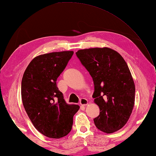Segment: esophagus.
I'll return each mask as SVG.
<instances>
[{"mask_svg": "<svg viewBox=\"0 0 156 156\" xmlns=\"http://www.w3.org/2000/svg\"><path fill=\"white\" fill-rule=\"evenodd\" d=\"M80 105H81L82 106H85L88 104V100L85 99V98H81V99H80Z\"/></svg>", "mask_w": 156, "mask_h": 156, "instance_id": "34e87169", "label": "esophagus"}]
</instances>
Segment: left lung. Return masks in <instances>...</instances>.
Returning a JSON list of instances; mask_svg holds the SVG:
<instances>
[{"label":"left lung","mask_w":156,"mask_h":156,"mask_svg":"<svg viewBox=\"0 0 156 156\" xmlns=\"http://www.w3.org/2000/svg\"><path fill=\"white\" fill-rule=\"evenodd\" d=\"M76 55L93 80L92 97L100 114L94 119L102 132L112 133L124 126L134 105L135 85L122 57L110 48L79 50Z\"/></svg>","instance_id":"obj_1"}]
</instances>
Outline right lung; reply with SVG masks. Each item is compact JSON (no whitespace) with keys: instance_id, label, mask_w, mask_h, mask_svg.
<instances>
[{"instance_id":"obj_1","label":"right lung","mask_w":156,"mask_h":156,"mask_svg":"<svg viewBox=\"0 0 156 156\" xmlns=\"http://www.w3.org/2000/svg\"><path fill=\"white\" fill-rule=\"evenodd\" d=\"M73 53L53 52L35 57L22 80V100L27 115L38 132L48 138L66 136L80 109L77 105L66 103L56 83Z\"/></svg>"}]
</instances>
